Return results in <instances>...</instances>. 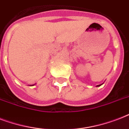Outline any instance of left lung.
Instances as JSON below:
<instances>
[{
  "instance_id": "8db88e82",
  "label": "left lung",
  "mask_w": 129,
  "mask_h": 129,
  "mask_svg": "<svg viewBox=\"0 0 129 129\" xmlns=\"http://www.w3.org/2000/svg\"><path fill=\"white\" fill-rule=\"evenodd\" d=\"M102 84H100V85H98V86H100Z\"/></svg>"
}]
</instances>
